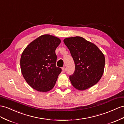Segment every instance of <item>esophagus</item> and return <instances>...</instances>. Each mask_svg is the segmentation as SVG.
I'll return each mask as SVG.
<instances>
[{"label": "esophagus", "instance_id": "34e87169", "mask_svg": "<svg viewBox=\"0 0 124 124\" xmlns=\"http://www.w3.org/2000/svg\"><path fill=\"white\" fill-rule=\"evenodd\" d=\"M62 71H63V72H65V71H66V68L65 67V66H64V67H63L62 68Z\"/></svg>", "mask_w": 124, "mask_h": 124}]
</instances>
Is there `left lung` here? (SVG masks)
<instances>
[{
  "label": "left lung",
  "instance_id": "obj_1",
  "mask_svg": "<svg viewBox=\"0 0 124 124\" xmlns=\"http://www.w3.org/2000/svg\"><path fill=\"white\" fill-rule=\"evenodd\" d=\"M75 63V71L70 75L73 86L83 91L96 84L103 74L105 56L98 47L81 37L63 40Z\"/></svg>",
  "mask_w": 124,
  "mask_h": 124
}]
</instances>
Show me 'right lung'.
Returning a JSON list of instances; mask_svg holds the SVG:
<instances>
[{"mask_svg": "<svg viewBox=\"0 0 124 124\" xmlns=\"http://www.w3.org/2000/svg\"><path fill=\"white\" fill-rule=\"evenodd\" d=\"M61 40L44 34L28 45L20 59L21 73L30 86L40 92H46L54 86L62 69L56 67L55 49Z\"/></svg>", "mask_w": 124, "mask_h": 124, "instance_id": "right-lung-1", "label": "right lung"}]
</instances>
